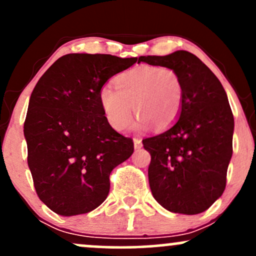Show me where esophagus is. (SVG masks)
Wrapping results in <instances>:
<instances>
[{"label":"esophagus","mask_w":256,"mask_h":256,"mask_svg":"<svg viewBox=\"0 0 256 256\" xmlns=\"http://www.w3.org/2000/svg\"><path fill=\"white\" fill-rule=\"evenodd\" d=\"M134 149L142 148V140H140V138H134Z\"/></svg>","instance_id":"esophagus-1"}]
</instances>
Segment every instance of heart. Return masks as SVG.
I'll return each instance as SVG.
<instances>
[{
	"label": "heart",
	"instance_id": "b5f03b06",
	"mask_svg": "<svg viewBox=\"0 0 256 256\" xmlns=\"http://www.w3.org/2000/svg\"><path fill=\"white\" fill-rule=\"evenodd\" d=\"M116 88L104 84L98 90L102 113L116 131L128 128L134 110L140 116L134 122L137 130H146L152 124L166 128L180 116L183 83L172 68L152 64L134 67L116 78Z\"/></svg>",
	"mask_w": 256,
	"mask_h": 256
}]
</instances>
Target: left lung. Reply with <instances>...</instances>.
Masks as SVG:
<instances>
[{
    "label": "left lung",
    "instance_id": "obj_1",
    "mask_svg": "<svg viewBox=\"0 0 256 256\" xmlns=\"http://www.w3.org/2000/svg\"><path fill=\"white\" fill-rule=\"evenodd\" d=\"M138 62L172 68L184 90L177 122L143 140L152 156L148 178L152 196L170 212H204L224 192L232 156L234 122L228 95L216 74L186 50L140 56Z\"/></svg>",
    "mask_w": 256,
    "mask_h": 256
}]
</instances>
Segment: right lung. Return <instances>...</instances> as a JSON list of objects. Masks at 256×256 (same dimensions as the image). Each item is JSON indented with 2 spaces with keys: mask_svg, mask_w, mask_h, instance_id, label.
<instances>
[{
  "mask_svg": "<svg viewBox=\"0 0 256 256\" xmlns=\"http://www.w3.org/2000/svg\"><path fill=\"white\" fill-rule=\"evenodd\" d=\"M137 62L108 54H67L37 82L24 124L38 198L64 216L89 213L107 198L110 174L134 152L98 102L108 79Z\"/></svg>",
  "mask_w": 256,
  "mask_h": 256,
  "instance_id": "obj_1",
  "label": "right lung"
}]
</instances>
